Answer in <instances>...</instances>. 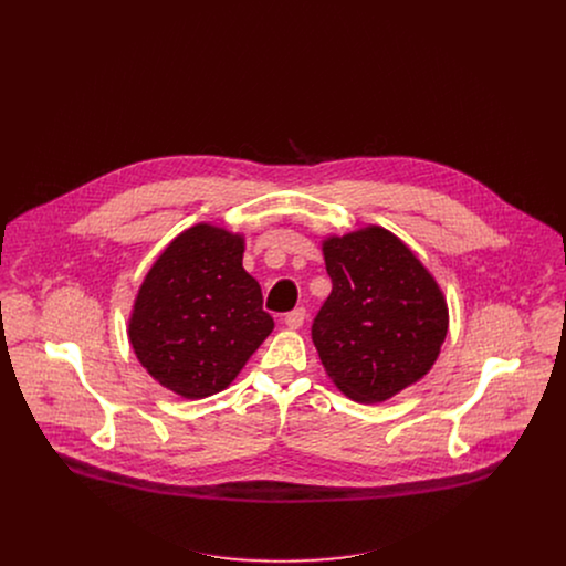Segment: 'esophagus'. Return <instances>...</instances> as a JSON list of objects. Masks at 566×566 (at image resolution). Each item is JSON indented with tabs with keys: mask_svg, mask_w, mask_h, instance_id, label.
<instances>
[{
	"mask_svg": "<svg viewBox=\"0 0 566 566\" xmlns=\"http://www.w3.org/2000/svg\"><path fill=\"white\" fill-rule=\"evenodd\" d=\"M305 318H307V312L303 307H296L290 314H285L283 323H285V326H290V328H301L303 323H305Z\"/></svg>",
	"mask_w": 566,
	"mask_h": 566,
	"instance_id": "1",
	"label": "esophagus"
}]
</instances>
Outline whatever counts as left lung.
<instances>
[{
  "mask_svg": "<svg viewBox=\"0 0 566 566\" xmlns=\"http://www.w3.org/2000/svg\"><path fill=\"white\" fill-rule=\"evenodd\" d=\"M333 290L312 337L353 401L381 403L422 379L449 328L442 290L397 235L366 227L323 242Z\"/></svg>",
  "mask_w": 566,
  "mask_h": 566,
  "instance_id": "left-lung-1",
  "label": "left lung"
}]
</instances>
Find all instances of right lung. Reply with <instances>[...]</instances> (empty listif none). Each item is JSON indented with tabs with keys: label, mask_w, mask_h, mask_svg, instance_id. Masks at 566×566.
I'll return each mask as SVG.
<instances>
[{
	"label": "right lung",
	"mask_w": 566,
	"mask_h": 566,
	"mask_svg": "<svg viewBox=\"0 0 566 566\" xmlns=\"http://www.w3.org/2000/svg\"><path fill=\"white\" fill-rule=\"evenodd\" d=\"M242 259V235L196 224L171 240L146 274L128 337L163 388L185 399L222 392L272 333L261 287Z\"/></svg>",
	"instance_id": "obj_1"
}]
</instances>
